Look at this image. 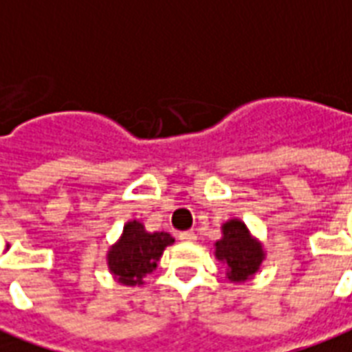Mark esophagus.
<instances>
[{"label":"esophagus","instance_id":"esophagus-1","mask_svg":"<svg viewBox=\"0 0 352 352\" xmlns=\"http://www.w3.org/2000/svg\"><path fill=\"white\" fill-rule=\"evenodd\" d=\"M179 239H181L183 242H194L197 236L194 231H183V233H179Z\"/></svg>","mask_w":352,"mask_h":352}]
</instances>
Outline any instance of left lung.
Listing matches in <instances>:
<instances>
[{
  "instance_id": "1",
  "label": "left lung",
  "mask_w": 352,
  "mask_h": 352,
  "mask_svg": "<svg viewBox=\"0 0 352 352\" xmlns=\"http://www.w3.org/2000/svg\"><path fill=\"white\" fill-rule=\"evenodd\" d=\"M216 257L228 263L231 282H244L256 274L263 261V250L252 241L248 229L239 220H229L223 226L222 241L216 242Z\"/></svg>"
}]
</instances>
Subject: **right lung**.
Returning a JSON list of instances; mask_svg holds the SVG:
<instances>
[{
    "label": "right lung",
    "instance_id": "add662e5",
    "mask_svg": "<svg viewBox=\"0 0 352 352\" xmlns=\"http://www.w3.org/2000/svg\"><path fill=\"white\" fill-rule=\"evenodd\" d=\"M169 244H173V236L166 231L147 233L136 220L129 222L124 226L121 241L108 254L110 270L124 285L142 283L143 276L156 269L158 257Z\"/></svg>",
    "mask_w": 352,
    "mask_h": 352
}]
</instances>
